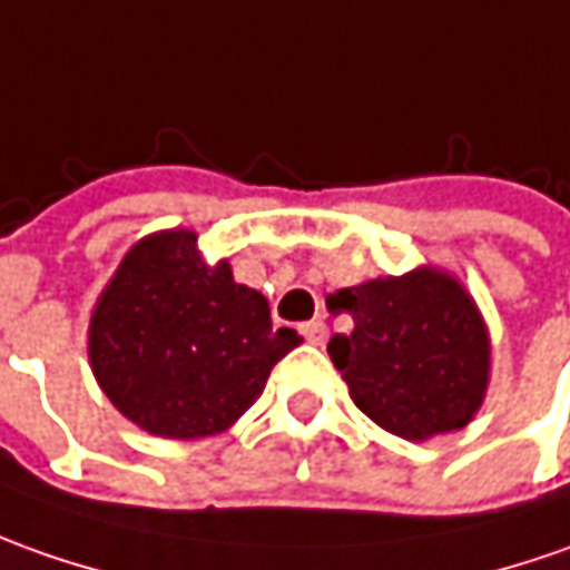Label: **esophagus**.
<instances>
[{
  "mask_svg": "<svg viewBox=\"0 0 570 570\" xmlns=\"http://www.w3.org/2000/svg\"><path fill=\"white\" fill-rule=\"evenodd\" d=\"M301 332H304V338L311 342V345H326L330 342V326L323 323V320H313V323H304L301 326Z\"/></svg>",
  "mask_w": 570,
  "mask_h": 570,
  "instance_id": "34e87169",
  "label": "esophagus"
}]
</instances>
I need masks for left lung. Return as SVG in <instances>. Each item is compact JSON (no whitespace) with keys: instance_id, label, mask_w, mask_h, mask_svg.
I'll use <instances>...</instances> for the list:
<instances>
[{"instance_id":"left-lung-1","label":"left lung","mask_w":570,"mask_h":570,"mask_svg":"<svg viewBox=\"0 0 570 570\" xmlns=\"http://www.w3.org/2000/svg\"><path fill=\"white\" fill-rule=\"evenodd\" d=\"M351 335L330 357L354 404L385 433L411 442L464 430L490 389V330L471 292L445 269L417 266L342 288Z\"/></svg>"}]
</instances>
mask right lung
<instances>
[{
  "label": "right lung",
  "instance_id": "add662e5",
  "mask_svg": "<svg viewBox=\"0 0 570 570\" xmlns=\"http://www.w3.org/2000/svg\"><path fill=\"white\" fill-rule=\"evenodd\" d=\"M301 342L228 259L206 263L197 232L166 228L137 240L99 292L87 357L121 417L187 442L225 433Z\"/></svg>",
  "mask_w": 570,
  "mask_h": 570
}]
</instances>
